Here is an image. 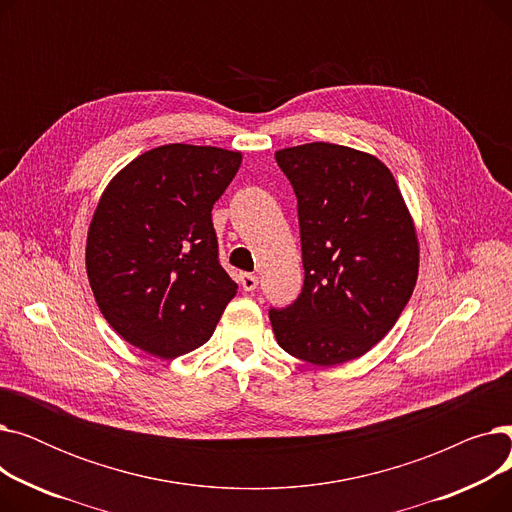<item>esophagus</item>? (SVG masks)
<instances>
[{"instance_id": "1", "label": "esophagus", "mask_w": 512, "mask_h": 512, "mask_svg": "<svg viewBox=\"0 0 512 512\" xmlns=\"http://www.w3.org/2000/svg\"><path fill=\"white\" fill-rule=\"evenodd\" d=\"M238 284L242 286V290L253 292L257 288V284H259V278L253 276V274H240L238 276Z\"/></svg>"}]
</instances>
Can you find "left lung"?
Masks as SVG:
<instances>
[{
	"label": "left lung",
	"mask_w": 512,
	"mask_h": 512,
	"mask_svg": "<svg viewBox=\"0 0 512 512\" xmlns=\"http://www.w3.org/2000/svg\"><path fill=\"white\" fill-rule=\"evenodd\" d=\"M299 207L305 282L299 299L272 309L278 344L332 367L365 355L396 324L419 274L415 224L378 157L307 143L276 151Z\"/></svg>",
	"instance_id": "1"
}]
</instances>
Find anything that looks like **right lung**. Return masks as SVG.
Instances as JSON below:
<instances>
[{
	"mask_svg": "<svg viewBox=\"0 0 512 512\" xmlns=\"http://www.w3.org/2000/svg\"><path fill=\"white\" fill-rule=\"evenodd\" d=\"M242 155L172 143L122 168L97 203L87 276L103 317L128 344L174 359L205 344L234 299L211 209Z\"/></svg>",
	"mask_w": 512,
	"mask_h": 512,
	"instance_id": "1",
	"label": "right lung"
}]
</instances>
